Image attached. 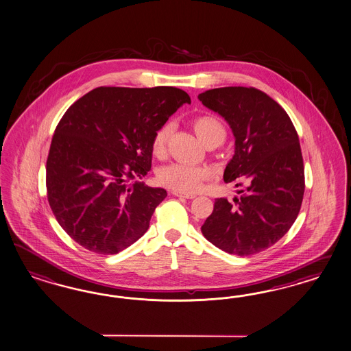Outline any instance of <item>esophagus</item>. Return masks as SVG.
Segmentation results:
<instances>
[{"instance_id": "1", "label": "esophagus", "mask_w": 351, "mask_h": 351, "mask_svg": "<svg viewBox=\"0 0 351 351\" xmlns=\"http://www.w3.org/2000/svg\"><path fill=\"white\" fill-rule=\"evenodd\" d=\"M172 195L175 197H180V198H186V199H193L195 198V194H188V193H181V191H172Z\"/></svg>"}]
</instances>
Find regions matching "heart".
I'll list each match as a JSON object with an SVG mask.
<instances>
[{"label":"heart","mask_w":351,"mask_h":351,"mask_svg":"<svg viewBox=\"0 0 351 351\" xmlns=\"http://www.w3.org/2000/svg\"><path fill=\"white\" fill-rule=\"evenodd\" d=\"M191 126L204 145L211 141L223 143L225 138V128L223 123L217 118L210 114H202L193 118ZM171 131V123H165L154 132L152 138V153L156 157L160 158L166 153ZM211 170L206 166L171 163L169 166L160 169L158 172V181L162 185L170 188L172 191L195 193L202 189L203 182L211 178Z\"/></svg>","instance_id":"1"}]
</instances>
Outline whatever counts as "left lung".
Wrapping results in <instances>:
<instances>
[{"mask_svg": "<svg viewBox=\"0 0 351 351\" xmlns=\"http://www.w3.org/2000/svg\"><path fill=\"white\" fill-rule=\"evenodd\" d=\"M198 99L233 131L235 152L223 181L247 185L234 203L215 201L202 234L232 255L261 252L287 233L301 208L305 175L296 128L286 110L255 87L213 88Z\"/></svg>", "mask_w": 351, "mask_h": 351, "instance_id": "8db88e82", "label": "left lung"}]
</instances>
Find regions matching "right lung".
Masks as SVG:
<instances>
[{
  "label": "right lung",
  "mask_w": 351,
  "mask_h": 351,
  "mask_svg": "<svg viewBox=\"0 0 351 351\" xmlns=\"http://www.w3.org/2000/svg\"><path fill=\"white\" fill-rule=\"evenodd\" d=\"M191 97L180 88L97 87L68 108L46 162L47 199L66 234L86 250L114 255L148 230L166 197L143 179L152 138Z\"/></svg>",
  "instance_id": "obj_1"
}]
</instances>
